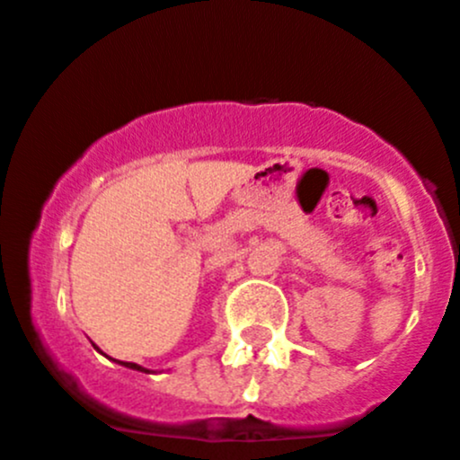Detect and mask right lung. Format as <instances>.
I'll return each instance as SVG.
<instances>
[{
  "instance_id": "right-lung-1",
  "label": "right lung",
  "mask_w": 460,
  "mask_h": 460,
  "mask_svg": "<svg viewBox=\"0 0 460 460\" xmlns=\"http://www.w3.org/2000/svg\"><path fill=\"white\" fill-rule=\"evenodd\" d=\"M93 349H96V346H93ZM98 350V349H96ZM98 353H102V350H98ZM111 359V358H110ZM111 362H117V364H121V367H126V368H132V371H141V373H150L148 368H144V367H139V364H135V362H121V359H111Z\"/></svg>"
}]
</instances>
